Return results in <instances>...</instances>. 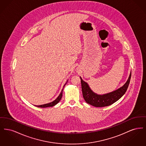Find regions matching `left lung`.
<instances>
[{"mask_svg": "<svg viewBox=\"0 0 146 146\" xmlns=\"http://www.w3.org/2000/svg\"><path fill=\"white\" fill-rule=\"evenodd\" d=\"M131 76V72L126 82L123 86L111 92L102 95L97 94L91 89L89 84L80 76L83 96L86 103L96 107L108 106L114 104L122 97L127 89Z\"/></svg>", "mask_w": 146, "mask_h": 146, "instance_id": "8db88e82", "label": "left lung"}]
</instances>
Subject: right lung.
Segmentation results:
<instances>
[{
  "mask_svg": "<svg viewBox=\"0 0 146 146\" xmlns=\"http://www.w3.org/2000/svg\"><path fill=\"white\" fill-rule=\"evenodd\" d=\"M67 82H68V80L67 81V82L66 83V84L64 85V86H63V88L64 87L65 85L67 84ZM63 88L62 90V91H61V93H60V95H58V96L57 97V98H56L55 100L54 101H52V102H50V103H49V104H42V105H39V106H36V107H40V108H46V107H53V106H54L56 105V104H58V103L60 102V101L61 100V99L62 98V96L63 89Z\"/></svg>",
  "mask_w": 146,
  "mask_h": 146,
  "instance_id": "obj_1",
  "label": "right lung"
}]
</instances>
